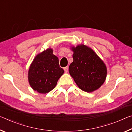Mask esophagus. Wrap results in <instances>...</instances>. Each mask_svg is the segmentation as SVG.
<instances>
[{
    "instance_id": "esophagus-1",
    "label": "esophagus",
    "mask_w": 132,
    "mask_h": 132,
    "mask_svg": "<svg viewBox=\"0 0 132 132\" xmlns=\"http://www.w3.org/2000/svg\"><path fill=\"white\" fill-rule=\"evenodd\" d=\"M64 72L65 73H67L68 72V69H69V68H68V66H66V67H65V68H64Z\"/></svg>"
}]
</instances>
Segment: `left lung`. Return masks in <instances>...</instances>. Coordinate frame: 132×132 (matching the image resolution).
Wrapping results in <instances>:
<instances>
[{
	"label": "left lung",
	"instance_id": "1",
	"mask_svg": "<svg viewBox=\"0 0 132 132\" xmlns=\"http://www.w3.org/2000/svg\"><path fill=\"white\" fill-rule=\"evenodd\" d=\"M73 61L69 72L79 88L90 93L100 88L106 80L107 68L93 49L80 44L71 46Z\"/></svg>",
	"mask_w": 132,
	"mask_h": 132
}]
</instances>
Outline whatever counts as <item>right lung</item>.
<instances>
[{"instance_id": "right-lung-1", "label": "right lung", "mask_w": 132, "mask_h": 132, "mask_svg": "<svg viewBox=\"0 0 132 132\" xmlns=\"http://www.w3.org/2000/svg\"><path fill=\"white\" fill-rule=\"evenodd\" d=\"M53 52L52 48H48L37 54L29 67V85L39 93L46 94L53 90L64 73L59 66L58 57Z\"/></svg>"}]
</instances>
